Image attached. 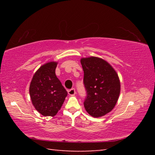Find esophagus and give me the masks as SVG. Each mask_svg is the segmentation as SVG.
<instances>
[{
  "label": "esophagus",
  "instance_id": "1",
  "mask_svg": "<svg viewBox=\"0 0 155 155\" xmlns=\"http://www.w3.org/2000/svg\"><path fill=\"white\" fill-rule=\"evenodd\" d=\"M68 94H69V95H70V96H74V95H75V94H76L75 89L72 88L71 90H68Z\"/></svg>",
  "mask_w": 155,
  "mask_h": 155
}]
</instances>
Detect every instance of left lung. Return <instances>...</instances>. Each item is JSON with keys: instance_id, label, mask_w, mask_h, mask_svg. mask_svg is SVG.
<instances>
[{"instance_id": "obj_1", "label": "left lung", "mask_w": 155, "mask_h": 155, "mask_svg": "<svg viewBox=\"0 0 155 155\" xmlns=\"http://www.w3.org/2000/svg\"><path fill=\"white\" fill-rule=\"evenodd\" d=\"M83 83L87 91L84 107L89 114L100 117L114 108L120 93L118 75L111 65L101 58L81 59Z\"/></svg>"}]
</instances>
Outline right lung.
<instances>
[{"instance_id":"obj_1","label":"right lung","mask_w":155,"mask_h":155,"mask_svg":"<svg viewBox=\"0 0 155 155\" xmlns=\"http://www.w3.org/2000/svg\"><path fill=\"white\" fill-rule=\"evenodd\" d=\"M57 65L56 61L41 65L30 83L29 94L33 105L44 116H54L68 95L55 74Z\"/></svg>"}]
</instances>
